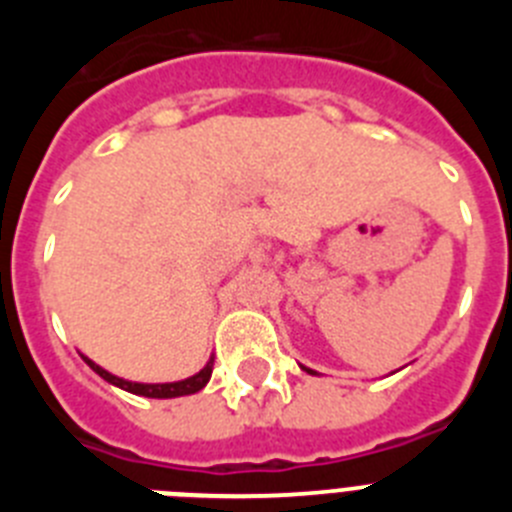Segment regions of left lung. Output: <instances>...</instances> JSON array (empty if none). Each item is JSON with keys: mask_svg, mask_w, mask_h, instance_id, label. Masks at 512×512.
Instances as JSON below:
<instances>
[{"mask_svg": "<svg viewBox=\"0 0 512 512\" xmlns=\"http://www.w3.org/2000/svg\"><path fill=\"white\" fill-rule=\"evenodd\" d=\"M305 372H310V374H312V369H305Z\"/></svg>", "mask_w": 512, "mask_h": 512, "instance_id": "8db88e82", "label": "left lung"}]
</instances>
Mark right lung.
I'll return each instance as SVG.
<instances>
[{
  "label": "right lung",
  "instance_id": "right-lung-1",
  "mask_svg": "<svg viewBox=\"0 0 512 512\" xmlns=\"http://www.w3.org/2000/svg\"><path fill=\"white\" fill-rule=\"evenodd\" d=\"M84 361H87L89 366H92L94 372L99 374L102 379H107V382L117 384V387H122V390L133 392V395H143V397H158V400H166V397H182V395H194V392H200L202 387H205L207 382H210L212 377V361L210 364L202 369V372H197L194 377L189 379H182V382H169V384H138V382H125V379L115 377V374L104 372L102 366L94 364L92 359H87L84 356Z\"/></svg>",
  "mask_w": 512,
  "mask_h": 512
}]
</instances>
